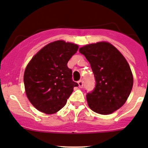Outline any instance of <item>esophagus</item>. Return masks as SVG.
I'll return each mask as SVG.
<instances>
[{
  "mask_svg": "<svg viewBox=\"0 0 148 148\" xmlns=\"http://www.w3.org/2000/svg\"><path fill=\"white\" fill-rule=\"evenodd\" d=\"M78 86H79L80 88H81L82 86H83V81H81V80H80V81H78Z\"/></svg>",
  "mask_w": 148,
  "mask_h": 148,
  "instance_id": "obj_1",
  "label": "esophagus"
}]
</instances>
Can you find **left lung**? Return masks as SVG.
<instances>
[{"mask_svg":"<svg viewBox=\"0 0 148 148\" xmlns=\"http://www.w3.org/2000/svg\"><path fill=\"white\" fill-rule=\"evenodd\" d=\"M89 62L96 84L86 95L89 108L96 113L109 114L123 106L134 84L128 62L114 46L106 42L79 48Z\"/></svg>","mask_w":148,"mask_h":148,"instance_id":"left-lung-1","label":"left lung"}]
</instances>
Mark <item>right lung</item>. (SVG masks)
<instances>
[{"instance_id":"add662e5","label":"right lung","mask_w":148,"mask_h":148,"mask_svg":"<svg viewBox=\"0 0 148 148\" xmlns=\"http://www.w3.org/2000/svg\"><path fill=\"white\" fill-rule=\"evenodd\" d=\"M78 49L75 44L63 40L42 47L30 61L24 73L25 93L32 105L51 114L62 109L78 84L72 79L67 62Z\"/></svg>"}]
</instances>
